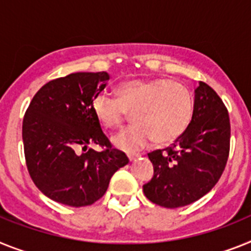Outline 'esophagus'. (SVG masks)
Returning a JSON list of instances; mask_svg holds the SVG:
<instances>
[{
	"mask_svg": "<svg viewBox=\"0 0 251 251\" xmlns=\"http://www.w3.org/2000/svg\"><path fill=\"white\" fill-rule=\"evenodd\" d=\"M128 160H130V162H132V160H135V159L138 158V155H135V154H128Z\"/></svg>",
	"mask_w": 251,
	"mask_h": 251,
	"instance_id": "esophagus-1",
	"label": "esophagus"
}]
</instances>
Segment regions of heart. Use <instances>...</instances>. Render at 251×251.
I'll return each instance as SVG.
<instances>
[{"label":"heart","mask_w":251,"mask_h":251,"mask_svg":"<svg viewBox=\"0 0 251 251\" xmlns=\"http://www.w3.org/2000/svg\"><path fill=\"white\" fill-rule=\"evenodd\" d=\"M116 97L100 93L93 99L92 111L106 128L117 127L131 113L136 124L112 139L115 147L124 151H138L152 140L159 145L173 143L186 131L192 120L191 92L176 80H126L116 87Z\"/></svg>","instance_id":"obj_1"}]
</instances>
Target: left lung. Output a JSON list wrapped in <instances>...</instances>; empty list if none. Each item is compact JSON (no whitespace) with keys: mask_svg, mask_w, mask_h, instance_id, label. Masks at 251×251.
Instances as JSON below:
<instances>
[{"mask_svg":"<svg viewBox=\"0 0 251 251\" xmlns=\"http://www.w3.org/2000/svg\"><path fill=\"white\" fill-rule=\"evenodd\" d=\"M230 150V119L225 104L204 82L195 89L188 127L167 149L148 154L154 167L143 186L149 201L167 208L187 206L207 195L225 169Z\"/></svg>","mask_w":251,"mask_h":251,"instance_id":"obj_1","label":"left lung"}]
</instances>
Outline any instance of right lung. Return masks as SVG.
Instances as JSON below:
<instances>
[{"instance_id":"add662e5","label":"right lung","mask_w":251,"mask_h":251,"mask_svg":"<svg viewBox=\"0 0 251 251\" xmlns=\"http://www.w3.org/2000/svg\"><path fill=\"white\" fill-rule=\"evenodd\" d=\"M108 79L106 72L72 73L48 82L30 102L23 123L26 165L35 186L53 201L72 207L95 203L115 172L128 163L125 152L112 149L92 111L93 99Z\"/></svg>"}]
</instances>
